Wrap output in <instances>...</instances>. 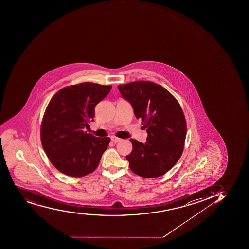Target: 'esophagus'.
<instances>
[{"label":"esophagus","mask_w":249,"mask_h":249,"mask_svg":"<svg viewBox=\"0 0 249 249\" xmlns=\"http://www.w3.org/2000/svg\"><path fill=\"white\" fill-rule=\"evenodd\" d=\"M110 139L111 141H113V142H114V143H117V142H118V141H121V139L118 138V137H116L115 136H111Z\"/></svg>","instance_id":"1"}]
</instances>
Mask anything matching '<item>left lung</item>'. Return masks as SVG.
<instances>
[{"instance_id": "obj_1", "label": "left lung", "mask_w": 249, "mask_h": 249, "mask_svg": "<svg viewBox=\"0 0 249 249\" xmlns=\"http://www.w3.org/2000/svg\"><path fill=\"white\" fill-rule=\"evenodd\" d=\"M118 88L148 133L144 144L130 140L133 148L126 157L130 169L141 177L161 176L182 155L187 132L182 108L170 91L153 82H132Z\"/></svg>"}]
</instances>
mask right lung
Wrapping results in <instances>:
<instances>
[{
    "label": "right lung",
    "mask_w": 249,
    "mask_h": 249,
    "mask_svg": "<svg viewBox=\"0 0 249 249\" xmlns=\"http://www.w3.org/2000/svg\"><path fill=\"white\" fill-rule=\"evenodd\" d=\"M112 86L93 83L67 87L51 99L43 118L40 137L53 166L72 177H83L96 170L110 139L87 134L93 122L95 106Z\"/></svg>",
    "instance_id": "add662e5"
}]
</instances>
